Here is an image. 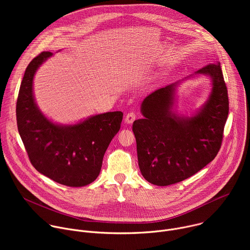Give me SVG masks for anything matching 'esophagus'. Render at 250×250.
<instances>
[{
	"mask_svg": "<svg viewBox=\"0 0 250 250\" xmlns=\"http://www.w3.org/2000/svg\"><path fill=\"white\" fill-rule=\"evenodd\" d=\"M135 118H136V115L134 114V113H132V112H130V113H127L126 115H125V122L126 123V124H132L133 122H134V120H135Z\"/></svg>",
	"mask_w": 250,
	"mask_h": 250,
	"instance_id": "esophagus-1",
	"label": "esophagus"
}]
</instances>
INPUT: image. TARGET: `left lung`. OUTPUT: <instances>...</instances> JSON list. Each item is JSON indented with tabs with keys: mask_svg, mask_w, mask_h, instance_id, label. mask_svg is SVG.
Instances as JSON below:
<instances>
[{
	"mask_svg": "<svg viewBox=\"0 0 250 250\" xmlns=\"http://www.w3.org/2000/svg\"><path fill=\"white\" fill-rule=\"evenodd\" d=\"M208 76L211 92L191 116L175 112L176 89L193 76ZM142 119L134 121L138 166L149 183L168 186L196 174L221 148L229 115L228 89L220 62L148 95L141 103Z\"/></svg>",
	"mask_w": 250,
	"mask_h": 250,
	"instance_id": "obj_1",
	"label": "left lung"
}]
</instances>
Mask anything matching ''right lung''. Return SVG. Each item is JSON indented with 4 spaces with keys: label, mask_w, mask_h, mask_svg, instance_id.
I'll use <instances>...</instances> for the list:
<instances>
[{
    "label": "right lung",
    "mask_w": 250,
    "mask_h": 250,
    "mask_svg": "<svg viewBox=\"0 0 250 250\" xmlns=\"http://www.w3.org/2000/svg\"><path fill=\"white\" fill-rule=\"evenodd\" d=\"M53 54L42 52L25 69L17 102V123L33 167L51 180L69 187H83L97 179L103 157L119 132L124 114L108 112L74 125L49 120L33 94L38 69Z\"/></svg>",
    "instance_id": "add662e5"
}]
</instances>
